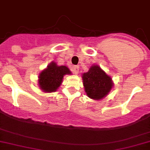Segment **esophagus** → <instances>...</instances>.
Returning <instances> with one entry per match:
<instances>
[{
	"label": "esophagus",
	"instance_id": "1",
	"mask_svg": "<svg viewBox=\"0 0 150 150\" xmlns=\"http://www.w3.org/2000/svg\"><path fill=\"white\" fill-rule=\"evenodd\" d=\"M78 71H79V67H78V66H75V67H73V72L75 75H78Z\"/></svg>",
	"mask_w": 150,
	"mask_h": 150
}]
</instances>
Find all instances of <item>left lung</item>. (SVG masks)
Segmentation results:
<instances>
[{
  "mask_svg": "<svg viewBox=\"0 0 150 150\" xmlns=\"http://www.w3.org/2000/svg\"><path fill=\"white\" fill-rule=\"evenodd\" d=\"M83 87L87 96L94 100L105 98L114 87L110 75L98 65H92L88 72L82 74Z\"/></svg>",
  "mask_w": 150,
  "mask_h": 150,
  "instance_id": "8db88e82",
  "label": "left lung"
}]
</instances>
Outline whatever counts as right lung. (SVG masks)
I'll return each mask as SVG.
<instances>
[{"label": "right lung", "instance_id": "obj_1", "mask_svg": "<svg viewBox=\"0 0 150 150\" xmlns=\"http://www.w3.org/2000/svg\"><path fill=\"white\" fill-rule=\"evenodd\" d=\"M71 74L72 72L68 67L58 66L55 62L52 61L39 75V87L45 93H53L60 87L63 76Z\"/></svg>", "mask_w": 150, "mask_h": 150}]
</instances>
